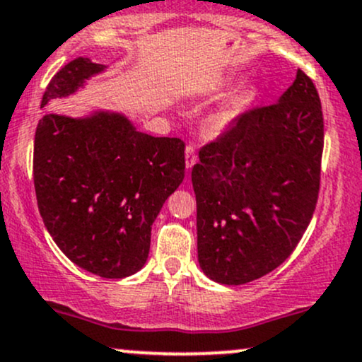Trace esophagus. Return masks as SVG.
<instances>
[{
	"mask_svg": "<svg viewBox=\"0 0 362 362\" xmlns=\"http://www.w3.org/2000/svg\"><path fill=\"white\" fill-rule=\"evenodd\" d=\"M197 161V153H195V146L194 144H187L185 148V167L187 170H190Z\"/></svg>",
	"mask_w": 362,
	"mask_h": 362,
	"instance_id": "esophagus-1",
	"label": "esophagus"
}]
</instances>
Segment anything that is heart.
Returning a JSON list of instances; mask_svg holds the SVG:
<instances>
[{
  "instance_id": "1",
  "label": "heart",
  "mask_w": 362,
  "mask_h": 362,
  "mask_svg": "<svg viewBox=\"0 0 362 362\" xmlns=\"http://www.w3.org/2000/svg\"><path fill=\"white\" fill-rule=\"evenodd\" d=\"M238 110V105H226L218 112H214L209 117V120H207V131L213 132V134H218V132L224 131V129L236 119Z\"/></svg>"
}]
</instances>
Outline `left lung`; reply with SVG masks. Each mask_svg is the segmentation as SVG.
<instances>
[{
	"label": "left lung",
	"mask_w": 362,
	"mask_h": 362,
	"mask_svg": "<svg viewBox=\"0 0 362 362\" xmlns=\"http://www.w3.org/2000/svg\"><path fill=\"white\" fill-rule=\"evenodd\" d=\"M322 153V103L301 69L279 102L243 112L201 148L192 185L209 279L245 284L288 259L317 206Z\"/></svg>",
	"instance_id": "8db88e82"
}]
</instances>
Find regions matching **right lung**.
<instances>
[{
	"instance_id": "obj_1",
	"label": "right lung",
	"mask_w": 362,
	"mask_h": 362,
	"mask_svg": "<svg viewBox=\"0 0 362 362\" xmlns=\"http://www.w3.org/2000/svg\"><path fill=\"white\" fill-rule=\"evenodd\" d=\"M105 69L78 57L49 81L40 107ZM185 144L136 131L114 112L85 119L45 114L37 124L34 185L52 240L69 260L105 279L144 265L151 224L185 175Z\"/></svg>"
}]
</instances>
